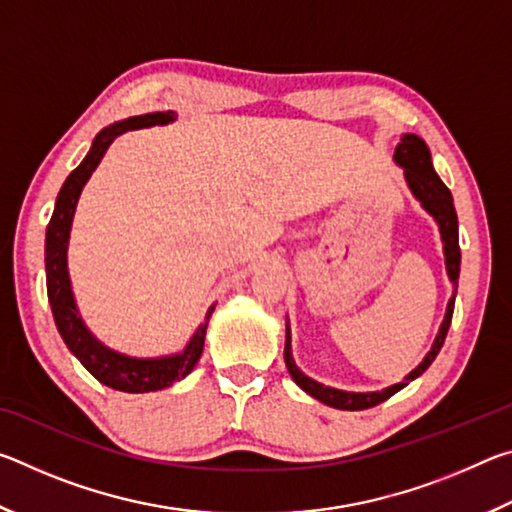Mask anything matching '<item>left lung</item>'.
<instances>
[{
    "instance_id": "8db88e82",
    "label": "left lung",
    "mask_w": 512,
    "mask_h": 512,
    "mask_svg": "<svg viewBox=\"0 0 512 512\" xmlns=\"http://www.w3.org/2000/svg\"><path fill=\"white\" fill-rule=\"evenodd\" d=\"M393 160L397 167L404 169V180L409 185L411 194L415 201L422 205V210L429 216H433V221L438 225L440 232V241H443V253H445V268H447V277L452 282V298L447 302V311L443 323H440V329L436 334V341L431 343V350L424 354V359L415 366L409 375H406L400 384H393L388 388H381V391H370V393H354V391H341V388L334 386H325L320 381L307 377L302 372L296 361H293V352H291V327L287 320V343H284V363H287L289 375L296 384L305 391L307 395L314 397V400L323 402L332 409H341V411H361V409H370V406H377L388 397L395 395L397 391H402L404 386H409V381L418 379L424 370H427L433 359L438 357L440 348H443L447 329L452 325V314H454V300H456V289H458V273H461V246H458V219H456V210H454V198L452 192L445 187L443 180L438 178L436 169H433L431 162V153L429 146L424 144L422 137L413 135V133H404L400 144L395 146V155Z\"/></svg>"
}]
</instances>
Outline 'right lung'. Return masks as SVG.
<instances>
[{
	"mask_svg": "<svg viewBox=\"0 0 512 512\" xmlns=\"http://www.w3.org/2000/svg\"><path fill=\"white\" fill-rule=\"evenodd\" d=\"M176 121V112H149V115H137L115 121L97 133L92 140V146L83 162L69 173L67 180L60 187L56 196L54 214L47 225L45 237V271H47V296L51 305V314H54L56 327L60 336H63L69 352L79 359L85 370L92 377H97L101 384H106L115 391L124 393H151L169 388L173 381L185 379L189 372L201 359L203 345H205V332L207 323L216 305L207 309V316L192 339L185 345L183 352L164 354V357H131V354L117 352L101 343L97 336L90 332L85 325L79 307H76V298L72 291V280H69L67 268V246H69V232H72V221L76 212V203H79L81 192L85 183H88L94 169L106 155L108 146L117 140L121 133L137 131V128H151V126H167Z\"/></svg>",
	"mask_w": 512,
	"mask_h": 512,
	"instance_id": "add662e5",
	"label": "right lung"
}]
</instances>
